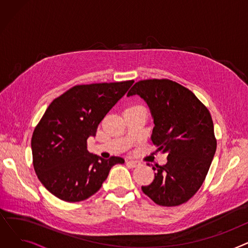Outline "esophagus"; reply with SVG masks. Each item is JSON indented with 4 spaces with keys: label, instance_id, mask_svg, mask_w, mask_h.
Returning <instances> with one entry per match:
<instances>
[{
    "label": "esophagus",
    "instance_id": "34e87169",
    "mask_svg": "<svg viewBox=\"0 0 248 248\" xmlns=\"http://www.w3.org/2000/svg\"><path fill=\"white\" fill-rule=\"evenodd\" d=\"M126 165H127L129 168H136V167L140 166V163L138 162V161H132V160H129V161H126Z\"/></svg>",
    "mask_w": 248,
    "mask_h": 248
}]
</instances>
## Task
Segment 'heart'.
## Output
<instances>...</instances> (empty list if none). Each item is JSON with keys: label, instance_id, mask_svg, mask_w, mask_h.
<instances>
[{"label": "heart", "instance_id": "heart-1", "mask_svg": "<svg viewBox=\"0 0 248 248\" xmlns=\"http://www.w3.org/2000/svg\"><path fill=\"white\" fill-rule=\"evenodd\" d=\"M135 107H140V106H135Z\"/></svg>", "mask_w": 248, "mask_h": 248}]
</instances>
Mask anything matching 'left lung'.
I'll use <instances>...</instances> for the list:
<instances>
[{"instance_id": "8db88e82", "label": "left lung", "mask_w": 248, "mask_h": 248, "mask_svg": "<svg viewBox=\"0 0 248 248\" xmlns=\"http://www.w3.org/2000/svg\"><path fill=\"white\" fill-rule=\"evenodd\" d=\"M144 98L154 117L152 141L167 154V164L153 167L155 179L141 190L155 204L186 203L202 186L216 152L210 111L191 90L166 79L138 81L127 96Z\"/></svg>"}]
</instances>
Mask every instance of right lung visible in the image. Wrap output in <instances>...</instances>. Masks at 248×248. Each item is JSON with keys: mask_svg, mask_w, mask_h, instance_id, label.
<instances>
[{"mask_svg": "<svg viewBox=\"0 0 248 248\" xmlns=\"http://www.w3.org/2000/svg\"><path fill=\"white\" fill-rule=\"evenodd\" d=\"M134 80L75 85L52 101L36 125L32 140L33 166L44 187L66 202L95 194L121 157L104 160L87 151L103 117Z\"/></svg>", "mask_w": 248, "mask_h": 248, "instance_id": "1", "label": "right lung"}]
</instances>
